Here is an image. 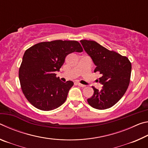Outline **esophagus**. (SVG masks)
<instances>
[{
    "instance_id": "obj_1",
    "label": "esophagus",
    "mask_w": 148,
    "mask_h": 148,
    "mask_svg": "<svg viewBox=\"0 0 148 148\" xmlns=\"http://www.w3.org/2000/svg\"><path fill=\"white\" fill-rule=\"evenodd\" d=\"M76 84L77 85V86H79V87H85L86 86H85V85H83L82 84H80L79 82H76Z\"/></svg>"
}]
</instances>
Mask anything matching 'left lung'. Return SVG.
I'll return each mask as SVG.
<instances>
[{"label": "left lung", "mask_w": 148, "mask_h": 148, "mask_svg": "<svg viewBox=\"0 0 148 148\" xmlns=\"http://www.w3.org/2000/svg\"><path fill=\"white\" fill-rule=\"evenodd\" d=\"M86 53L96 66L94 72L102 74V89L95 87L92 96L87 99L90 106L98 110L110 108L122 98L130 83L131 63L125 56L110 51L93 40H80Z\"/></svg>", "instance_id": "1"}]
</instances>
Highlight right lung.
<instances>
[{"instance_id": "add662e5", "label": "right lung", "mask_w": 148, "mask_h": 148, "mask_svg": "<svg viewBox=\"0 0 148 148\" xmlns=\"http://www.w3.org/2000/svg\"><path fill=\"white\" fill-rule=\"evenodd\" d=\"M83 48L76 40L42 42L27 49L19 70L21 87L30 103L39 110L49 111L64 103L72 81L64 83L56 76L65 57Z\"/></svg>"}]
</instances>
